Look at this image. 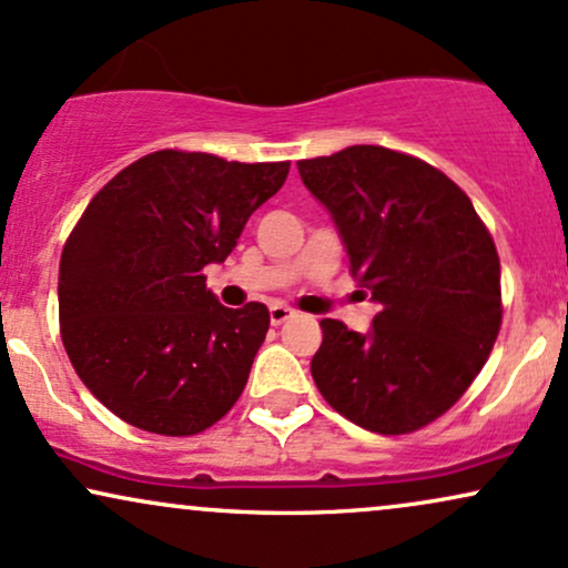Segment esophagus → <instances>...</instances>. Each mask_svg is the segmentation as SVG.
<instances>
[{
    "instance_id": "1",
    "label": "esophagus",
    "mask_w": 568,
    "mask_h": 568,
    "mask_svg": "<svg viewBox=\"0 0 568 568\" xmlns=\"http://www.w3.org/2000/svg\"><path fill=\"white\" fill-rule=\"evenodd\" d=\"M268 313H271V324L273 326H282L284 321H290L292 316H295V311H292V307L282 305V303H273Z\"/></svg>"
}]
</instances>
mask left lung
Masks as SVG:
<instances>
[{
  "mask_svg": "<svg viewBox=\"0 0 568 568\" xmlns=\"http://www.w3.org/2000/svg\"><path fill=\"white\" fill-rule=\"evenodd\" d=\"M328 210L349 271L379 305L366 334L321 321L313 382L376 434H408L455 405L500 332V261L464 189L424 160L355 144L300 160Z\"/></svg>",
  "mask_w": 568,
  "mask_h": 568,
  "instance_id": "1",
  "label": "left lung"
}]
</instances>
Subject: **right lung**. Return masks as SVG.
<instances>
[{
  "label": "right lung",
  "mask_w": 568,
  "mask_h": 568,
  "mask_svg": "<svg viewBox=\"0 0 568 568\" xmlns=\"http://www.w3.org/2000/svg\"><path fill=\"white\" fill-rule=\"evenodd\" d=\"M290 163L160 150L108 181L60 257V334L75 374L125 424L186 437L226 416L271 316L219 303L223 263Z\"/></svg>",
  "instance_id": "right-lung-1"
}]
</instances>
